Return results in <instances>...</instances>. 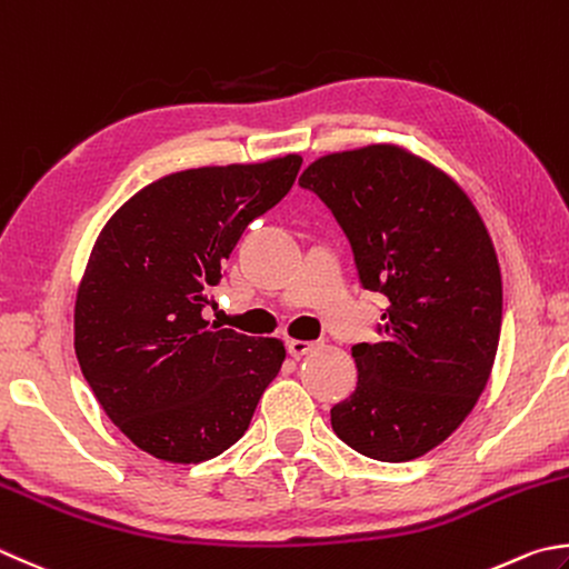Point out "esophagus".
Segmentation results:
<instances>
[{
  "label": "esophagus",
  "instance_id": "34e87169",
  "mask_svg": "<svg viewBox=\"0 0 569 569\" xmlns=\"http://www.w3.org/2000/svg\"><path fill=\"white\" fill-rule=\"evenodd\" d=\"M315 349H319V341H305V339H289V341H287V351L292 353L295 359L305 357V353L315 351Z\"/></svg>",
  "mask_w": 569,
  "mask_h": 569
}]
</instances>
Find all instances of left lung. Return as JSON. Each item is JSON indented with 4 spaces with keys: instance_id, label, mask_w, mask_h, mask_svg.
<instances>
[{
    "instance_id": "obj_1",
    "label": "left lung",
    "mask_w": 569,
    "mask_h": 569,
    "mask_svg": "<svg viewBox=\"0 0 569 569\" xmlns=\"http://www.w3.org/2000/svg\"><path fill=\"white\" fill-rule=\"evenodd\" d=\"M299 186L335 212L361 287L389 299L377 345L351 347L357 389L331 428L373 460L421 458L473 411L496 361L502 280L486 222L451 176L393 143L321 156Z\"/></svg>"
}]
</instances>
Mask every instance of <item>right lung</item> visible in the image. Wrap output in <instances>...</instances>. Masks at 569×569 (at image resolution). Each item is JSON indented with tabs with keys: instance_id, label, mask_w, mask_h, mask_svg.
Returning a JSON list of instances; mask_svg holds the SVG:
<instances>
[{
	"instance_id": "obj_1",
	"label": "right lung",
	"mask_w": 569,
	"mask_h": 569,
	"mask_svg": "<svg viewBox=\"0 0 569 569\" xmlns=\"http://www.w3.org/2000/svg\"><path fill=\"white\" fill-rule=\"evenodd\" d=\"M299 166L289 153L170 173L126 200L96 238L73 347L101 409L141 451L200 463L248 431L284 345L220 329L202 309L244 228L287 196Z\"/></svg>"
}]
</instances>
